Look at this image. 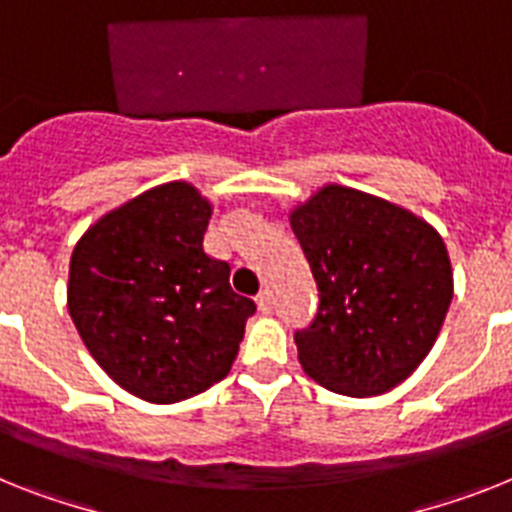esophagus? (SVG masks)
I'll use <instances>...</instances> for the list:
<instances>
[{"label":"esophagus","instance_id":"1","mask_svg":"<svg viewBox=\"0 0 512 512\" xmlns=\"http://www.w3.org/2000/svg\"><path fill=\"white\" fill-rule=\"evenodd\" d=\"M272 293L269 290H264V293H259V298H256V306H259L261 314H269L272 311Z\"/></svg>","mask_w":512,"mask_h":512}]
</instances>
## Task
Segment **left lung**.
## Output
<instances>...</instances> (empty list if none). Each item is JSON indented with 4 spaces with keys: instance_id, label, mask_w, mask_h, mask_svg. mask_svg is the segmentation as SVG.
I'll use <instances>...</instances> for the list:
<instances>
[{
    "instance_id": "8db88e82",
    "label": "left lung",
    "mask_w": 512,
    "mask_h": 512,
    "mask_svg": "<svg viewBox=\"0 0 512 512\" xmlns=\"http://www.w3.org/2000/svg\"><path fill=\"white\" fill-rule=\"evenodd\" d=\"M319 287L314 322L295 332L308 377L371 398L411 377L453 301L445 240L426 219L384 198L324 185L290 211Z\"/></svg>"
}]
</instances>
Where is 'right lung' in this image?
<instances>
[{"label":"right lung","mask_w":512,"mask_h":512,"mask_svg":"<svg viewBox=\"0 0 512 512\" xmlns=\"http://www.w3.org/2000/svg\"><path fill=\"white\" fill-rule=\"evenodd\" d=\"M209 219V201L177 180L104 214L75 246L67 311L88 353L135 398H193L238 356L256 303L204 251Z\"/></svg>","instance_id":"obj_1"}]
</instances>
